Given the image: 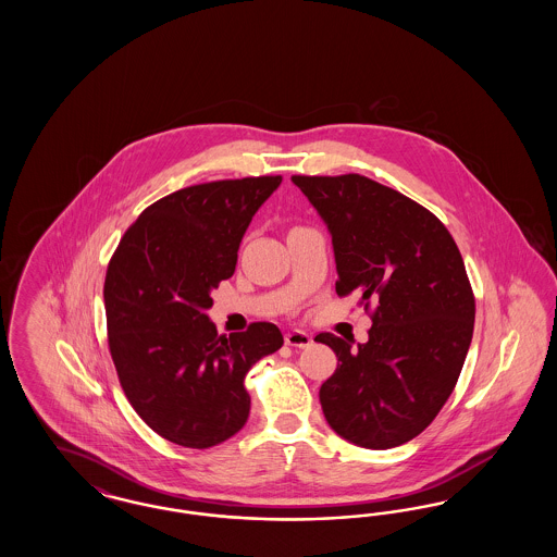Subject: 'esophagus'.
<instances>
[{
    "instance_id": "34e87169",
    "label": "esophagus",
    "mask_w": 557,
    "mask_h": 557,
    "mask_svg": "<svg viewBox=\"0 0 557 557\" xmlns=\"http://www.w3.org/2000/svg\"><path fill=\"white\" fill-rule=\"evenodd\" d=\"M286 345L294 346V348H307V346L313 345V338L302 330H290L286 334Z\"/></svg>"
}]
</instances>
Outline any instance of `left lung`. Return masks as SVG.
<instances>
[{"label":"left lung","instance_id":"obj_1","mask_svg":"<svg viewBox=\"0 0 557 557\" xmlns=\"http://www.w3.org/2000/svg\"><path fill=\"white\" fill-rule=\"evenodd\" d=\"M325 221L338 296L361 294L370 341L318 334L338 368L321 384L327 424L366 449H393L432 424L450 397L474 332L476 302L449 230L370 177L292 175Z\"/></svg>","mask_w":557,"mask_h":557}]
</instances>
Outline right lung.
<instances>
[{
  "label": "right lung",
  "instance_id": "obj_1",
  "mask_svg": "<svg viewBox=\"0 0 557 557\" xmlns=\"http://www.w3.org/2000/svg\"><path fill=\"white\" fill-rule=\"evenodd\" d=\"M280 175L177 189L119 242L104 282L108 346L137 416L162 438L209 449L246 424L248 370L284 345L277 325L216 334L211 290L232 277L239 242Z\"/></svg>",
  "mask_w": 557,
  "mask_h": 557
}]
</instances>
